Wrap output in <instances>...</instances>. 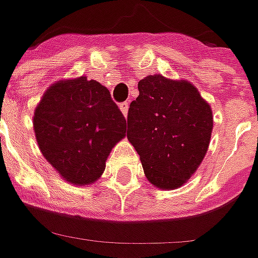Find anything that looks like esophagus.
<instances>
[{
	"instance_id": "obj_1",
	"label": "esophagus",
	"mask_w": 258,
	"mask_h": 258,
	"mask_svg": "<svg viewBox=\"0 0 258 258\" xmlns=\"http://www.w3.org/2000/svg\"><path fill=\"white\" fill-rule=\"evenodd\" d=\"M120 110H121V112L124 114V115H127V112H128V102H127V101L121 102Z\"/></svg>"
}]
</instances>
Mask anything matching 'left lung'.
<instances>
[{
    "mask_svg": "<svg viewBox=\"0 0 258 258\" xmlns=\"http://www.w3.org/2000/svg\"><path fill=\"white\" fill-rule=\"evenodd\" d=\"M138 91L130 104L127 138L150 182L165 190L181 187L207 153L211 108L184 80L148 76L138 83Z\"/></svg>",
    "mask_w": 258,
    "mask_h": 258,
    "instance_id": "1",
    "label": "left lung"
}]
</instances>
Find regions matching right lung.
Wrapping results in <instances>:
<instances>
[{
  "label": "right lung",
  "mask_w": 258,
  "mask_h": 258,
  "mask_svg": "<svg viewBox=\"0 0 258 258\" xmlns=\"http://www.w3.org/2000/svg\"><path fill=\"white\" fill-rule=\"evenodd\" d=\"M125 125L110 91L85 77L51 85L34 112L42 156L77 185L100 178L111 148L125 136Z\"/></svg>",
  "instance_id": "1"
}]
</instances>
